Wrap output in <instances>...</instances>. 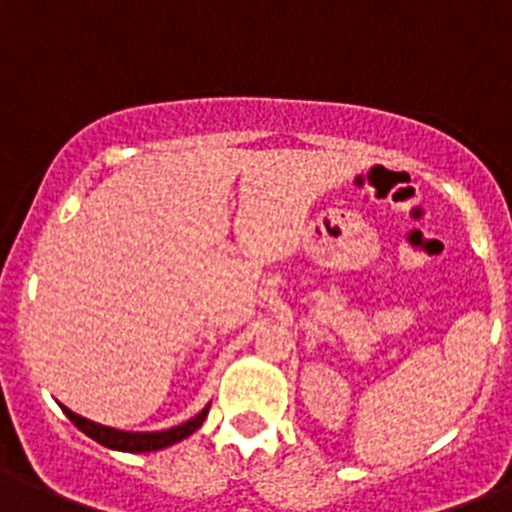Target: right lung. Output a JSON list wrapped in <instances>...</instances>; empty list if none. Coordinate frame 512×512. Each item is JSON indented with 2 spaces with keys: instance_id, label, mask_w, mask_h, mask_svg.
<instances>
[{
  "instance_id": "right-lung-1",
  "label": "right lung",
  "mask_w": 512,
  "mask_h": 512,
  "mask_svg": "<svg viewBox=\"0 0 512 512\" xmlns=\"http://www.w3.org/2000/svg\"><path fill=\"white\" fill-rule=\"evenodd\" d=\"M62 412L68 414L70 422L85 432L88 437H93L95 442H100L103 447H111V450H121V452H154V450H164V447H171V444L181 442L184 437L197 432L202 427L204 417H207L209 407L202 409L194 419L189 422L179 424L174 429H166V432H121V429L113 427H103V424H95L90 419L78 417L75 412H70L68 407H62Z\"/></svg>"
}]
</instances>
